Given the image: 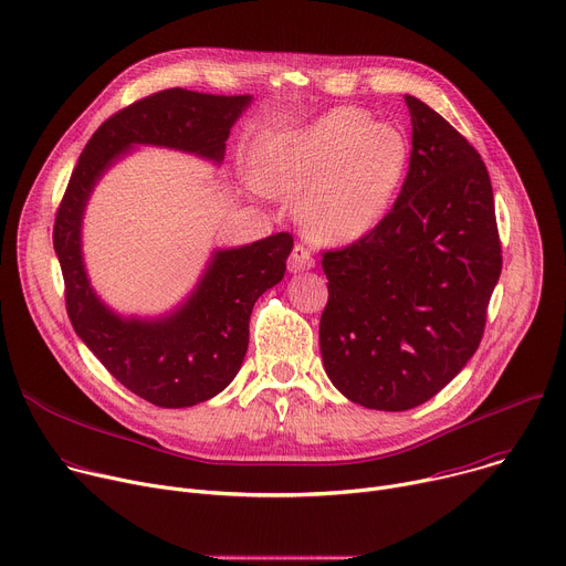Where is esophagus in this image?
Instances as JSON below:
<instances>
[{
    "instance_id": "34e87169",
    "label": "esophagus",
    "mask_w": 566,
    "mask_h": 566,
    "mask_svg": "<svg viewBox=\"0 0 566 566\" xmlns=\"http://www.w3.org/2000/svg\"><path fill=\"white\" fill-rule=\"evenodd\" d=\"M314 256L312 252L306 250L304 245H295L293 252H291V260H289V271L291 273H302V271H310L314 269Z\"/></svg>"
}]
</instances>
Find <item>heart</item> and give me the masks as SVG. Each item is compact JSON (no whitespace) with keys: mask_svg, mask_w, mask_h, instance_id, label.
<instances>
[{"mask_svg":"<svg viewBox=\"0 0 566 566\" xmlns=\"http://www.w3.org/2000/svg\"><path fill=\"white\" fill-rule=\"evenodd\" d=\"M410 146L401 128L336 108L295 130L256 142V182L300 193L297 214L316 239L354 243L390 212L403 185Z\"/></svg>","mask_w":566,"mask_h":566,"instance_id":"obj_1","label":"heart"}]
</instances>
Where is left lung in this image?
I'll return each instance as SVG.
<instances>
[{"mask_svg": "<svg viewBox=\"0 0 566 566\" xmlns=\"http://www.w3.org/2000/svg\"><path fill=\"white\" fill-rule=\"evenodd\" d=\"M408 174L386 219L323 254L321 354L354 403L408 410L438 395L483 338L501 275L494 196L479 150L420 98Z\"/></svg>", "mask_w": 566, "mask_h": 566, "instance_id": "8db88e82", "label": "left lung"}]
</instances>
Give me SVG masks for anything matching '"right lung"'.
Listing matches in <instances>:
<instances>
[{
	"instance_id": "obj_1",
	"label": "right lung",
	"mask_w": 566,
	"mask_h": 566,
	"mask_svg": "<svg viewBox=\"0 0 566 566\" xmlns=\"http://www.w3.org/2000/svg\"><path fill=\"white\" fill-rule=\"evenodd\" d=\"M250 101V94L217 96L182 87L135 101L90 137L56 212L54 250L74 332L122 386L163 408L208 401L237 377L252 306L282 282L293 237L277 232L214 250L178 310L163 318H124L90 286L81 252L83 212L98 178L137 144L176 148L221 165L230 128Z\"/></svg>"
}]
</instances>
